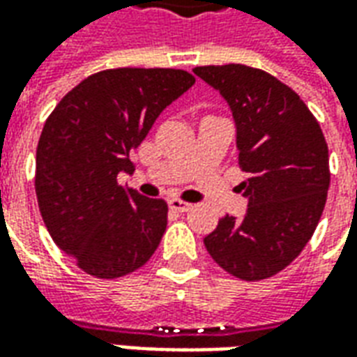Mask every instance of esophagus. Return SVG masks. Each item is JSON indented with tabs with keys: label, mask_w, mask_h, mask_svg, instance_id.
<instances>
[{
	"label": "esophagus",
	"mask_w": 357,
	"mask_h": 357,
	"mask_svg": "<svg viewBox=\"0 0 357 357\" xmlns=\"http://www.w3.org/2000/svg\"><path fill=\"white\" fill-rule=\"evenodd\" d=\"M168 206H170V210H176V212H187V210L193 208V204H189L185 201H179V199H170Z\"/></svg>",
	"instance_id": "34e87169"
}]
</instances>
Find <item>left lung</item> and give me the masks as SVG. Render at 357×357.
Wrapping results in <instances>:
<instances>
[{"instance_id":"8db88e82","label":"left lung","mask_w":357,"mask_h":357,"mask_svg":"<svg viewBox=\"0 0 357 357\" xmlns=\"http://www.w3.org/2000/svg\"><path fill=\"white\" fill-rule=\"evenodd\" d=\"M218 89L237 126V189L243 218L224 216L204 237L212 260L233 277L260 281L279 273L312 239L331 183L329 149L319 122L287 84L247 65L197 66Z\"/></svg>"}]
</instances>
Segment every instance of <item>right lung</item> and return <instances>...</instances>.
<instances>
[{"instance_id":"right-lung-1","label":"right lung","mask_w":357,"mask_h":357,"mask_svg":"<svg viewBox=\"0 0 357 357\" xmlns=\"http://www.w3.org/2000/svg\"><path fill=\"white\" fill-rule=\"evenodd\" d=\"M195 84L176 68H110L91 74L59 101L36 151V195L43 224L86 273L116 279L155 255L168 204L118 185L133 174L158 114Z\"/></svg>"}]
</instances>
